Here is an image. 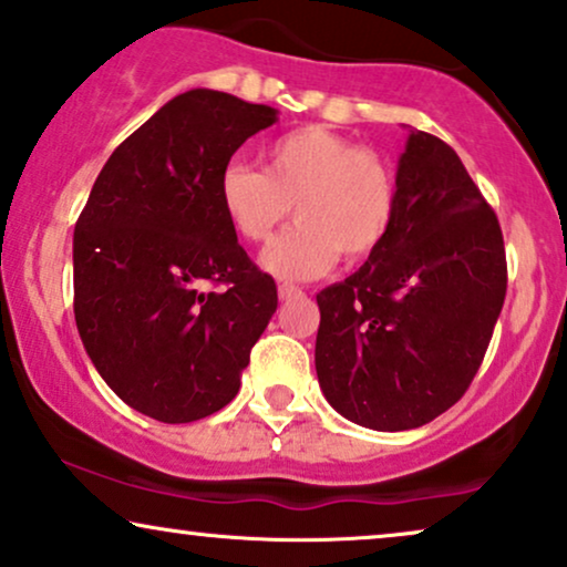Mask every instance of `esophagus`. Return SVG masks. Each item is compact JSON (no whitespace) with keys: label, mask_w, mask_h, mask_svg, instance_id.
<instances>
[{"label":"esophagus","mask_w":567,"mask_h":567,"mask_svg":"<svg viewBox=\"0 0 567 567\" xmlns=\"http://www.w3.org/2000/svg\"><path fill=\"white\" fill-rule=\"evenodd\" d=\"M278 297H281V301H289V299L305 297V291H301L299 286H293V284H281V286H278Z\"/></svg>","instance_id":"obj_1"}]
</instances>
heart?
<instances>
[{
	"mask_svg": "<svg viewBox=\"0 0 567 567\" xmlns=\"http://www.w3.org/2000/svg\"><path fill=\"white\" fill-rule=\"evenodd\" d=\"M218 203L247 241H268L293 205L299 220L262 262L281 278H315L333 268L338 255L357 262L382 245L393 224L395 185L378 153L307 124L268 145L262 172L245 161L220 168Z\"/></svg>",
	"mask_w": 567,
	"mask_h": 567,
	"instance_id": "heart-1",
	"label": "heart"
}]
</instances>
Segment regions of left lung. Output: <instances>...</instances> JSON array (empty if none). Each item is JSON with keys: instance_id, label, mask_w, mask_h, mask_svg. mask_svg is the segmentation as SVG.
<instances>
[{"instance_id": "1", "label": "left lung", "mask_w": 567, "mask_h": 567, "mask_svg": "<svg viewBox=\"0 0 567 567\" xmlns=\"http://www.w3.org/2000/svg\"><path fill=\"white\" fill-rule=\"evenodd\" d=\"M508 291L499 220L451 145L411 132L393 224L347 281L318 293L315 367L338 414L414 430L472 385Z\"/></svg>"}]
</instances>
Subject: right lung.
I'll list each match as a JSON object with an SVG mask.
<instances>
[{
  "label": "right lung",
  "mask_w": 567,
  "mask_h": 567,
  "mask_svg": "<svg viewBox=\"0 0 567 567\" xmlns=\"http://www.w3.org/2000/svg\"><path fill=\"white\" fill-rule=\"evenodd\" d=\"M274 122L276 109L195 87L132 132L87 195L75 322L95 370L140 414L185 424L239 393L278 291L220 210L218 174Z\"/></svg>",
  "instance_id": "right-lung-1"
}]
</instances>
